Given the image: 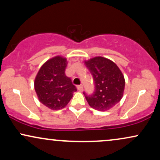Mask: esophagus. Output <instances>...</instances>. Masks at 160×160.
<instances>
[{
	"label": "esophagus",
	"mask_w": 160,
	"mask_h": 160,
	"mask_svg": "<svg viewBox=\"0 0 160 160\" xmlns=\"http://www.w3.org/2000/svg\"><path fill=\"white\" fill-rule=\"evenodd\" d=\"M78 89L79 91L82 92V89H83V88H82V85H79V86H78Z\"/></svg>",
	"instance_id": "obj_1"
}]
</instances>
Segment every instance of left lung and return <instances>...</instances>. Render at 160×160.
I'll list each match as a JSON object with an SVG mask.
<instances>
[{"label": "left lung", "mask_w": 160, "mask_h": 160, "mask_svg": "<svg viewBox=\"0 0 160 160\" xmlns=\"http://www.w3.org/2000/svg\"><path fill=\"white\" fill-rule=\"evenodd\" d=\"M84 62L92 75L95 83L92 95H86L84 92L88 104L99 111L111 109L123 96V74L114 62L104 57L96 56Z\"/></svg>", "instance_id": "8db88e82"}]
</instances>
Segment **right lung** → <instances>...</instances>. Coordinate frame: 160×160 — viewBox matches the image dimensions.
<instances>
[{"label":"right lung","mask_w":160,"mask_h":160,"mask_svg":"<svg viewBox=\"0 0 160 160\" xmlns=\"http://www.w3.org/2000/svg\"><path fill=\"white\" fill-rule=\"evenodd\" d=\"M67 64L65 57H53L40 67L34 79V89L40 102L51 110L65 108L77 91L65 75Z\"/></svg>","instance_id":"1"}]
</instances>
